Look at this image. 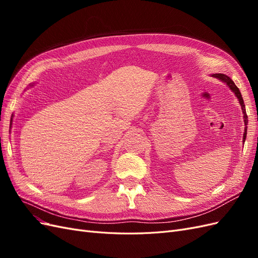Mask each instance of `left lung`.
Segmentation results:
<instances>
[{
    "label": "left lung",
    "mask_w": 258,
    "mask_h": 258,
    "mask_svg": "<svg viewBox=\"0 0 258 258\" xmlns=\"http://www.w3.org/2000/svg\"><path fill=\"white\" fill-rule=\"evenodd\" d=\"M213 77H216V79H218V80H221L222 82H224L226 85L228 86V87L232 90V92L235 93L236 95V97L238 98V100H239V103H240V105H241V108H242V113H243V118H244V124H245V129H244V134H243V141L245 140V138H246V124H247V115H246V112H245V105H244V102H243V98H242V96H241V92H240V90H239V88L237 87V86L235 85V83H233L232 81H231V79L229 76H227V75H225V74H213L212 75Z\"/></svg>",
    "instance_id": "8db88e82"
}]
</instances>
